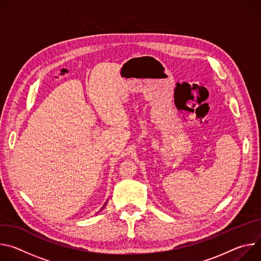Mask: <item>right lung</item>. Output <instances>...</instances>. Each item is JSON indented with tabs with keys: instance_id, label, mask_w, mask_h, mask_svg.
Returning a JSON list of instances; mask_svg holds the SVG:
<instances>
[{
	"instance_id": "right-lung-1",
	"label": "right lung",
	"mask_w": 261,
	"mask_h": 261,
	"mask_svg": "<svg viewBox=\"0 0 261 261\" xmlns=\"http://www.w3.org/2000/svg\"><path fill=\"white\" fill-rule=\"evenodd\" d=\"M106 203H107V202H105V204H104V205H103V206H102V208H101V210H100V211H102V210H103V208H104V206H105V205H106Z\"/></svg>"
}]
</instances>
